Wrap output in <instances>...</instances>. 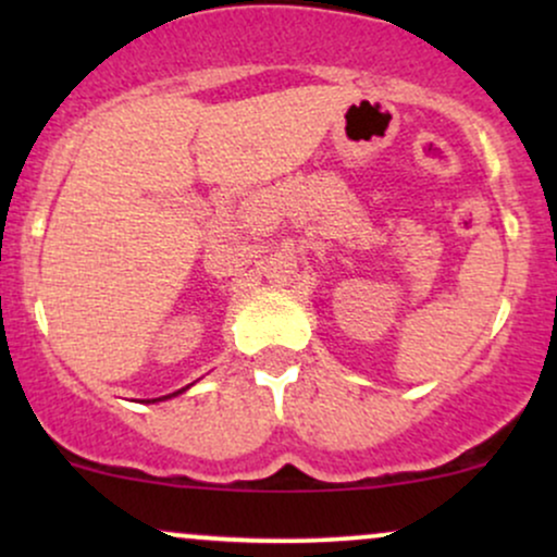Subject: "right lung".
Listing matches in <instances>:
<instances>
[{
  "label": "right lung",
  "mask_w": 557,
  "mask_h": 557,
  "mask_svg": "<svg viewBox=\"0 0 557 557\" xmlns=\"http://www.w3.org/2000/svg\"><path fill=\"white\" fill-rule=\"evenodd\" d=\"M181 393H185V387L177 389V393H172V395H164V398H175V395H181ZM164 398H154V400H149V403H157V400H164Z\"/></svg>",
  "instance_id": "right-lung-1"
}]
</instances>
